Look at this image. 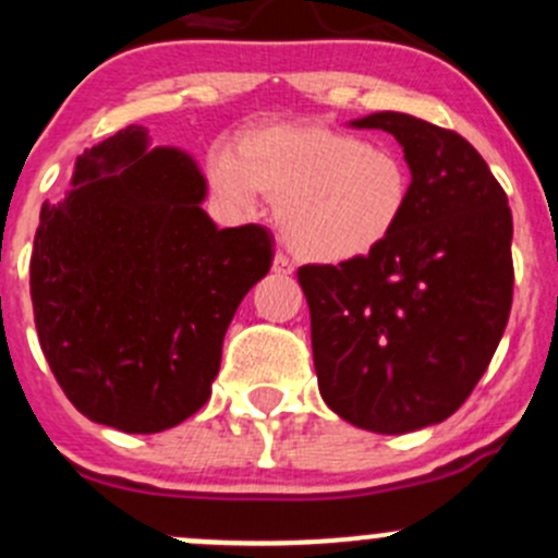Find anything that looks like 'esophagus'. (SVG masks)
Segmentation results:
<instances>
[{
	"label": "esophagus",
	"instance_id": "esophagus-1",
	"mask_svg": "<svg viewBox=\"0 0 558 558\" xmlns=\"http://www.w3.org/2000/svg\"><path fill=\"white\" fill-rule=\"evenodd\" d=\"M274 274H281V277H287V274H292L290 257L281 255V252H277V255H274Z\"/></svg>",
	"mask_w": 558,
	"mask_h": 558
}]
</instances>
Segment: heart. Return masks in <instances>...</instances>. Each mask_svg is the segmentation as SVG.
Segmentation results:
<instances>
[{
    "mask_svg": "<svg viewBox=\"0 0 558 558\" xmlns=\"http://www.w3.org/2000/svg\"><path fill=\"white\" fill-rule=\"evenodd\" d=\"M214 195L250 208L274 201V222L295 255L339 266L383 250L410 208L412 175L401 154L314 121H281L244 132L206 162Z\"/></svg>",
    "mask_w": 558,
    "mask_h": 558,
    "instance_id": "b5f03b06",
    "label": "heart"
}]
</instances>
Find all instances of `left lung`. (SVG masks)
<instances>
[{"instance_id":"1","label":"left lung","mask_w":558,"mask_h":558,"mask_svg":"<svg viewBox=\"0 0 558 558\" xmlns=\"http://www.w3.org/2000/svg\"><path fill=\"white\" fill-rule=\"evenodd\" d=\"M350 126L399 141L412 197L383 250L298 271L319 396L366 432H417L464 404L499 347L512 303V214L459 132L396 110Z\"/></svg>"}]
</instances>
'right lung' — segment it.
Listing matches in <instances>:
<instances>
[{
	"mask_svg": "<svg viewBox=\"0 0 558 558\" xmlns=\"http://www.w3.org/2000/svg\"><path fill=\"white\" fill-rule=\"evenodd\" d=\"M190 151L124 126L43 203L29 263L43 355L75 410L124 434L195 415L246 292L271 271L260 225L219 230Z\"/></svg>",
	"mask_w": 558,
	"mask_h": 558,
	"instance_id": "obj_1",
	"label": "right lung"
}]
</instances>
